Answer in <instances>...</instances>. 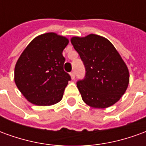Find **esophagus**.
I'll list each match as a JSON object with an SVG mask.
<instances>
[{"mask_svg": "<svg viewBox=\"0 0 146 146\" xmlns=\"http://www.w3.org/2000/svg\"><path fill=\"white\" fill-rule=\"evenodd\" d=\"M70 76H71V79L73 80L75 78V73L74 72H71L70 73Z\"/></svg>", "mask_w": 146, "mask_h": 146, "instance_id": "obj_1", "label": "esophagus"}]
</instances>
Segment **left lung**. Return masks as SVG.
Listing matches in <instances>:
<instances>
[{
  "instance_id": "left-lung-1",
  "label": "left lung",
  "mask_w": 146,
  "mask_h": 146,
  "mask_svg": "<svg viewBox=\"0 0 146 146\" xmlns=\"http://www.w3.org/2000/svg\"><path fill=\"white\" fill-rule=\"evenodd\" d=\"M70 41L85 66V78L76 84L83 101L97 109L115 104L130 80L128 68L119 52L108 39L93 33L73 36Z\"/></svg>"
}]
</instances>
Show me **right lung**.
<instances>
[{"label": "right lung", "mask_w": 146, "mask_h": 146, "mask_svg": "<svg viewBox=\"0 0 146 146\" xmlns=\"http://www.w3.org/2000/svg\"><path fill=\"white\" fill-rule=\"evenodd\" d=\"M69 39L50 32L36 36L20 54L15 66L14 80L27 101L40 106L60 102L70 80L63 70L62 51Z\"/></svg>", "instance_id": "1"}]
</instances>
